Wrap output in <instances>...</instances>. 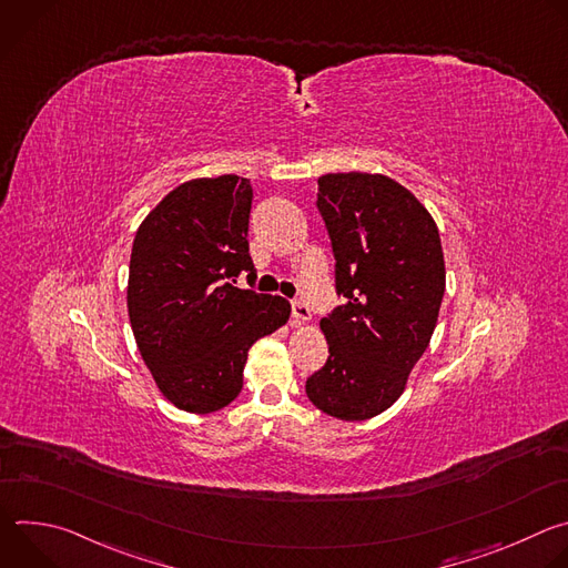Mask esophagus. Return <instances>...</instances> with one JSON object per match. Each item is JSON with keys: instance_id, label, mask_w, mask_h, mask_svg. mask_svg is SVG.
Masks as SVG:
<instances>
[{"instance_id": "34e87169", "label": "esophagus", "mask_w": 568, "mask_h": 568, "mask_svg": "<svg viewBox=\"0 0 568 568\" xmlns=\"http://www.w3.org/2000/svg\"><path fill=\"white\" fill-rule=\"evenodd\" d=\"M292 318L294 323L310 321V305L305 301H292Z\"/></svg>"}]
</instances>
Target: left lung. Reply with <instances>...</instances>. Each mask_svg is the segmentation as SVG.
Returning a JSON list of instances; mask_svg holds the SVG:
<instances>
[{"mask_svg":"<svg viewBox=\"0 0 568 568\" xmlns=\"http://www.w3.org/2000/svg\"><path fill=\"white\" fill-rule=\"evenodd\" d=\"M316 209L346 303L318 323L331 355L305 393L333 418L368 420L402 395L434 335L445 294L440 235L416 195L386 175H323Z\"/></svg>","mask_w":568,"mask_h":568,"instance_id":"left-lung-1","label":"left lung"}]
</instances>
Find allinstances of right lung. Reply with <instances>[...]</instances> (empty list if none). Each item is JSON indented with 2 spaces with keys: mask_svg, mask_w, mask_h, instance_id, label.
I'll return each instance as SVG.
<instances>
[{
  "mask_svg": "<svg viewBox=\"0 0 568 568\" xmlns=\"http://www.w3.org/2000/svg\"><path fill=\"white\" fill-rule=\"evenodd\" d=\"M254 191L237 175L180 184L141 222L128 276L139 353L178 409L211 414L242 388L250 348L285 326L283 296L235 287L250 256Z\"/></svg>",
  "mask_w": 568,
  "mask_h": 568,
  "instance_id": "obj_1",
  "label": "right lung"
}]
</instances>
